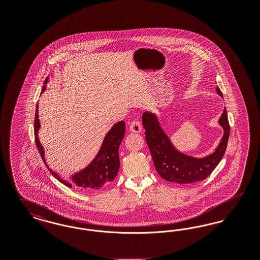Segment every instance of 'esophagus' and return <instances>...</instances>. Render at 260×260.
Masks as SVG:
<instances>
[{
    "mask_svg": "<svg viewBox=\"0 0 260 260\" xmlns=\"http://www.w3.org/2000/svg\"><path fill=\"white\" fill-rule=\"evenodd\" d=\"M141 129H142V124H141V123H140L139 121H137V120L132 122V124H129V131H131L132 133L138 134V133L141 132Z\"/></svg>",
    "mask_w": 260,
    "mask_h": 260,
    "instance_id": "obj_1",
    "label": "esophagus"
}]
</instances>
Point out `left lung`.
I'll return each mask as SVG.
<instances>
[{"instance_id":"8db88e82","label":"left lung","mask_w":260,"mask_h":260,"mask_svg":"<svg viewBox=\"0 0 260 260\" xmlns=\"http://www.w3.org/2000/svg\"><path fill=\"white\" fill-rule=\"evenodd\" d=\"M216 92L223 98L220 88ZM142 124L145 128V139L148 144L153 162L161 178L177 184H189L207 178L225 154L230 135V125L226 108L218 120L223 128V136L213 153L195 158L174 147L171 138L165 133L157 114L146 111L142 114Z\"/></svg>"}]
</instances>
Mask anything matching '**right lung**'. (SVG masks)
<instances>
[{
  "label": "right lung",
  "instance_id": "1",
  "mask_svg": "<svg viewBox=\"0 0 260 260\" xmlns=\"http://www.w3.org/2000/svg\"><path fill=\"white\" fill-rule=\"evenodd\" d=\"M49 77L46 79L44 87L42 88V93L46 90V86L49 82ZM36 107L35 114V123H34V133H35V141L38 151L49 169L50 173L64 185L72 187L76 185L84 190H99L100 188L107 185L109 182L113 181L117 176L119 168H120V158H119V147L124 136V122L120 121L114 124L111 129L106 134L99 149V153L93 158V160L87 165L83 170L75 173L71 175L70 181L63 179L61 176L49 167L45 157V150L39 139V129L41 127L39 120V110Z\"/></svg>",
  "mask_w": 260,
  "mask_h": 260
}]
</instances>
